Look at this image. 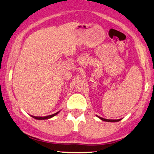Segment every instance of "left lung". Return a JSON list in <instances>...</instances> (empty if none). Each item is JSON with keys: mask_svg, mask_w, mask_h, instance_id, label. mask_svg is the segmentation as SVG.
<instances>
[{"mask_svg": "<svg viewBox=\"0 0 154 154\" xmlns=\"http://www.w3.org/2000/svg\"><path fill=\"white\" fill-rule=\"evenodd\" d=\"M102 121H107V122H117V121H119L121 119H103L102 117H100V116H98Z\"/></svg>", "mask_w": 154, "mask_h": 154, "instance_id": "obj_1", "label": "left lung"}]
</instances>
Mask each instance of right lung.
<instances>
[{
	"instance_id": "add662e5",
	"label": "right lung",
	"mask_w": 154,
	"mask_h": 154,
	"mask_svg": "<svg viewBox=\"0 0 154 154\" xmlns=\"http://www.w3.org/2000/svg\"><path fill=\"white\" fill-rule=\"evenodd\" d=\"M60 112V111H59ZM59 112H56V113L54 114H51V115H49V116H31L32 117L35 119H38V120H44V119H50L51 117H53V116H56V114L59 113Z\"/></svg>"
}]
</instances>
